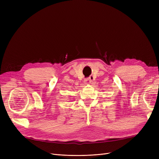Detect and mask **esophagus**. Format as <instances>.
<instances>
[{
  "label": "esophagus",
  "mask_w": 159,
  "mask_h": 159,
  "mask_svg": "<svg viewBox=\"0 0 159 159\" xmlns=\"http://www.w3.org/2000/svg\"><path fill=\"white\" fill-rule=\"evenodd\" d=\"M91 81H92V77L90 76V78H89L85 79V80H84V82H85V84L89 85V84H91Z\"/></svg>",
  "instance_id": "34e87169"
}]
</instances>
